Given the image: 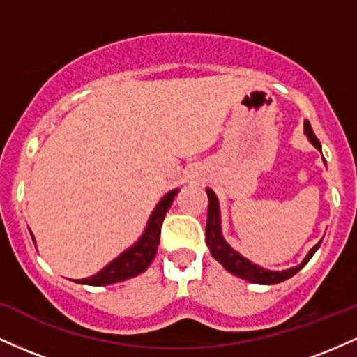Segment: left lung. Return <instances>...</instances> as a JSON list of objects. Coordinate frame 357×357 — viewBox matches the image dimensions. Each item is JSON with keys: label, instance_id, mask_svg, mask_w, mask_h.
Returning <instances> with one entry per match:
<instances>
[{"label": "left lung", "instance_id": "left-lung-1", "mask_svg": "<svg viewBox=\"0 0 357 357\" xmlns=\"http://www.w3.org/2000/svg\"><path fill=\"white\" fill-rule=\"evenodd\" d=\"M304 134L307 136V139H309L310 144H312L315 149L321 151V142H319V139L315 137L309 121L304 122ZM206 195H208L206 245L208 248H210V253L215 260H218L220 264L223 265L225 270H228V272L233 273V275L243 278V280L253 282V284H260V285L280 284V282L287 280V278L296 275L302 267H305L307 261L312 258L314 253L317 252V248L321 247L322 240L309 250V253H307L304 260H302L297 267H290L287 270H268V268L260 267V265L250 261L248 258L240 255V253L236 252V250H233L230 247V243L223 238V233H221V211H220L218 198H216L215 191L210 190V188H206Z\"/></svg>", "mask_w": 357, "mask_h": 357}]
</instances>
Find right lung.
Here are the masks:
<instances>
[{
  "mask_svg": "<svg viewBox=\"0 0 357 357\" xmlns=\"http://www.w3.org/2000/svg\"><path fill=\"white\" fill-rule=\"evenodd\" d=\"M178 188L166 192L161 198V202L155 204L154 211L151 213L149 220H147L144 231L139 236V240L132 247H129L121 253L117 258H114L110 264L105 265L100 272H97L96 275L80 278V280H73L77 284L82 285H110L117 284V282L127 280V278H132L142 273L147 267L151 265V261L154 260L155 252H158L159 245V236H161V225L165 220L167 210L171 208V204L174 202V196L178 195ZM31 233V231H30ZM31 238L35 241V236L31 235Z\"/></svg>",
  "mask_w": 357,
  "mask_h": 357,
  "instance_id": "right-lung-1",
  "label": "right lung"
}]
</instances>
